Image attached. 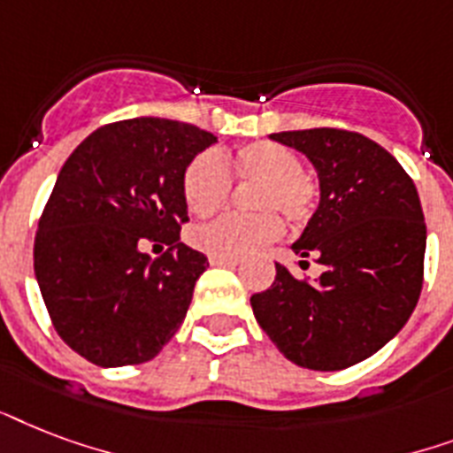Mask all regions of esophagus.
I'll return each mask as SVG.
<instances>
[{
	"instance_id": "34e87169",
	"label": "esophagus",
	"mask_w": 453,
	"mask_h": 453,
	"mask_svg": "<svg viewBox=\"0 0 453 453\" xmlns=\"http://www.w3.org/2000/svg\"><path fill=\"white\" fill-rule=\"evenodd\" d=\"M210 265L215 266H229V269H236L238 259H224V257H210Z\"/></svg>"
}]
</instances>
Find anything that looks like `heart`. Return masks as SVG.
<instances>
[{
	"label": "heart",
	"mask_w": 453,
	"mask_h": 453,
	"mask_svg": "<svg viewBox=\"0 0 453 453\" xmlns=\"http://www.w3.org/2000/svg\"><path fill=\"white\" fill-rule=\"evenodd\" d=\"M234 170L243 181L254 184L252 215H224L215 222L191 229L194 248L210 257L238 259L283 234L281 212L290 224H307L317 212L319 184L310 172L300 167V157L276 142H250L241 146L234 157ZM234 188V174L217 150H203L187 165L181 179V194L188 210L208 217L222 208Z\"/></svg>",
	"instance_id": "b5f03b06"
}]
</instances>
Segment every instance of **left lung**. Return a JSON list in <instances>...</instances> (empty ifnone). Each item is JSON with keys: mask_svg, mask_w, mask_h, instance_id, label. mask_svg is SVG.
<instances>
[{"mask_svg": "<svg viewBox=\"0 0 453 453\" xmlns=\"http://www.w3.org/2000/svg\"><path fill=\"white\" fill-rule=\"evenodd\" d=\"M272 139L310 157L319 208L293 243L317 257V283L276 265L274 283L250 297L279 352L311 371H340L369 359L397 335L423 288L426 222L404 167L369 136L317 127Z\"/></svg>", "mask_w": 453, "mask_h": 453, "instance_id": "obj_1", "label": "left lung"}]
</instances>
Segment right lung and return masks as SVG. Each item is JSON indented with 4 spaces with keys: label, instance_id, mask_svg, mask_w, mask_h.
<instances>
[{
    "label": "right lung",
    "instance_id": "right-lung-1",
    "mask_svg": "<svg viewBox=\"0 0 453 453\" xmlns=\"http://www.w3.org/2000/svg\"><path fill=\"white\" fill-rule=\"evenodd\" d=\"M217 142L187 122L104 125L58 172L35 236V276L63 342L104 369L153 359L177 333L208 257L179 241L187 165ZM142 240L171 248L160 258Z\"/></svg>",
    "mask_w": 453,
    "mask_h": 453
}]
</instances>
